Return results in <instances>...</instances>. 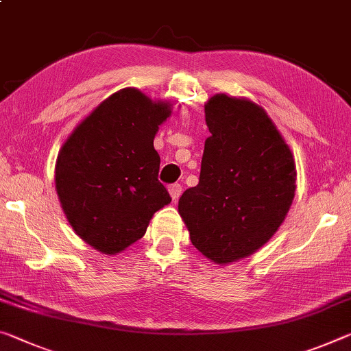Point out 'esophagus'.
Here are the masks:
<instances>
[{
	"label": "esophagus",
	"instance_id": "esophagus-1",
	"mask_svg": "<svg viewBox=\"0 0 351 351\" xmlns=\"http://www.w3.org/2000/svg\"><path fill=\"white\" fill-rule=\"evenodd\" d=\"M181 191H182L181 184H170L169 186V193H170V197H171V199H173V202H176V199L180 198Z\"/></svg>",
	"mask_w": 351,
	"mask_h": 351
}]
</instances>
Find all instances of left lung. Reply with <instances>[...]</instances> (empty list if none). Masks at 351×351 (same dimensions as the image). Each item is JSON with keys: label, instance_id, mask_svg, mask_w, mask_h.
Segmentation results:
<instances>
[{"label": "left lung", "instance_id": "8db88e82", "mask_svg": "<svg viewBox=\"0 0 351 351\" xmlns=\"http://www.w3.org/2000/svg\"><path fill=\"white\" fill-rule=\"evenodd\" d=\"M210 136L199 182L178 203L192 245L226 265L274 237L297 189L295 160L263 106L215 93L204 104Z\"/></svg>", "mask_w": 351, "mask_h": 351}]
</instances>
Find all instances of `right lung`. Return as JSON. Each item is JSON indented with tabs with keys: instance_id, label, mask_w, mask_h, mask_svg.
<instances>
[{
	"instance_id": "obj_1",
	"label": "right lung",
	"mask_w": 351,
	"mask_h": 351,
	"mask_svg": "<svg viewBox=\"0 0 351 351\" xmlns=\"http://www.w3.org/2000/svg\"><path fill=\"white\" fill-rule=\"evenodd\" d=\"M171 104L136 87L103 99L66 137L56 159L60 206L82 241L119 254L145 234L156 210L171 202L158 181L153 141Z\"/></svg>"
}]
</instances>
